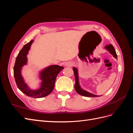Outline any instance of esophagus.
Listing matches in <instances>:
<instances>
[{"instance_id":"esophagus-1","label":"esophagus","mask_w":133,"mask_h":133,"mask_svg":"<svg viewBox=\"0 0 133 133\" xmlns=\"http://www.w3.org/2000/svg\"><path fill=\"white\" fill-rule=\"evenodd\" d=\"M65 65L66 66H71L73 65V63L72 62H66L65 64Z\"/></svg>"}]
</instances>
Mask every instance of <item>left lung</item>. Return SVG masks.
<instances>
[{
	"mask_svg": "<svg viewBox=\"0 0 133 133\" xmlns=\"http://www.w3.org/2000/svg\"><path fill=\"white\" fill-rule=\"evenodd\" d=\"M105 49H106L109 53L113 55V57L117 59V55H116L115 50L114 49V46H112V44H109V45H107L105 46ZM73 70L74 73L75 78V89L77 93L81 95L84 96H87V97H98V95H96L94 94H92L90 92L87 91L85 90H83L82 88L80 87L79 82V76H78V69H76L75 67H73Z\"/></svg>",
	"mask_w": 133,
	"mask_h": 133,
	"instance_id": "left-lung-1",
	"label": "left lung"
}]
</instances>
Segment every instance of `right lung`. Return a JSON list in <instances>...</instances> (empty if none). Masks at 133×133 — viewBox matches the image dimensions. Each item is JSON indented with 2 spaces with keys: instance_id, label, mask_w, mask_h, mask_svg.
Returning a JSON list of instances; mask_svg holds the SVG:
<instances>
[{
  "instance_id": "obj_1",
  "label": "right lung",
  "mask_w": 133,
  "mask_h": 133,
  "mask_svg": "<svg viewBox=\"0 0 133 133\" xmlns=\"http://www.w3.org/2000/svg\"><path fill=\"white\" fill-rule=\"evenodd\" d=\"M33 40L24 45L17 57L14 66V76L19 89L29 97L40 98L50 94L54 88L56 78L64 67L58 65H52L44 68L40 72L39 77L42 80L41 87L38 89L32 90L25 83L22 75V67L27 64V54L29 52Z\"/></svg>"
}]
</instances>
